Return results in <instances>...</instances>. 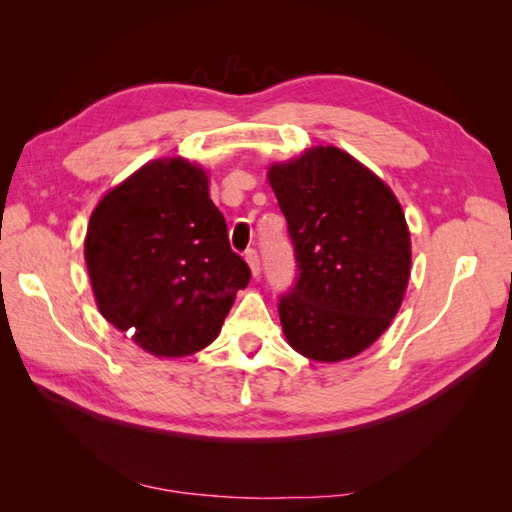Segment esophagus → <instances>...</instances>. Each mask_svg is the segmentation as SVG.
Instances as JSON below:
<instances>
[{
  "label": "esophagus",
  "instance_id": "34e87169",
  "mask_svg": "<svg viewBox=\"0 0 512 512\" xmlns=\"http://www.w3.org/2000/svg\"><path fill=\"white\" fill-rule=\"evenodd\" d=\"M246 262H248L250 270H253V275L259 277V273H262V264H259V255H257L255 248L246 250Z\"/></svg>",
  "mask_w": 512,
  "mask_h": 512
}]
</instances>
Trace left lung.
Returning a JSON list of instances; mask_svg holds the SVG:
<instances>
[{"label":"left lung","mask_w":512,"mask_h":512,"mask_svg":"<svg viewBox=\"0 0 512 512\" xmlns=\"http://www.w3.org/2000/svg\"><path fill=\"white\" fill-rule=\"evenodd\" d=\"M295 248L279 297L288 343L312 361L352 358L383 334L405 295L411 242L396 195L336 147L268 171Z\"/></svg>","instance_id":"8db88e82"}]
</instances>
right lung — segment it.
I'll return each instance as SVG.
<instances>
[{"instance_id": "obj_1", "label": "right lung", "mask_w": 512, "mask_h": 512, "mask_svg": "<svg viewBox=\"0 0 512 512\" xmlns=\"http://www.w3.org/2000/svg\"><path fill=\"white\" fill-rule=\"evenodd\" d=\"M85 264L103 317L156 356L209 345L250 281L206 173L182 158L149 162L105 195Z\"/></svg>"}]
</instances>
